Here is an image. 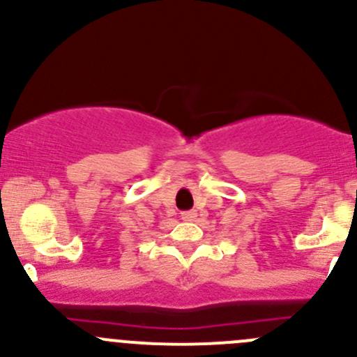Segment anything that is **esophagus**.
<instances>
[{"label": "esophagus", "mask_w": 357, "mask_h": 357, "mask_svg": "<svg viewBox=\"0 0 357 357\" xmlns=\"http://www.w3.org/2000/svg\"><path fill=\"white\" fill-rule=\"evenodd\" d=\"M181 218L185 219V221H193V219L197 218V211H186V212H183Z\"/></svg>", "instance_id": "obj_1"}]
</instances>
